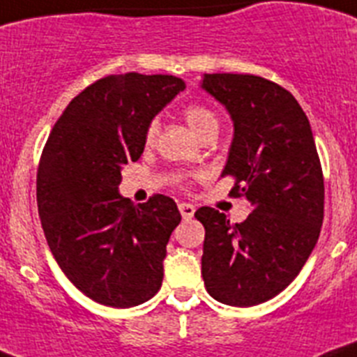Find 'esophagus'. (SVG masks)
Returning <instances> with one entry per match:
<instances>
[{"label": "esophagus", "mask_w": 357, "mask_h": 357, "mask_svg": "<svg viewBox=\"0 0 357 357\" xmlns=\"http://www.w3.org/2000/svg\"><path fill=\"white\" fill-rule=\"evenodd\" d=\"M179 211H181V217L185 218V220H190L192 217H194V213H195V208L192 206V204H186V202H181V204H179Z\"/></svg>", "instance_id": "1"}]
</instances>
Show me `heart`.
Listing matches in <instances>:
<instances>
[{
    "label": "heart",
    "mask_w": 357,
    "mask_h": 357,
    "mask_svg": "<svg viewBox=\"0 0 357 357\" xmlns=\"http://www.w3.org/2000/svg\"><path fill=\"white\" fill-rule=\"evenodd\" d=\"M183 119H185L186 126L190 128L199 139H202L208 133H217L218 131V117L211 108L204 105H190L183 110ZM158 135V121H151L144 133V144L147 147L153 146Z\"/></svg>",
    "instance_id": "obj_1"
}]
</instances>
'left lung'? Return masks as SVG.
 <instances>
[{"label": "left lung", "mask_w": 357, "mask_h": 357, "mask_svg": "<svg viewBox=\"0 0 357 357\" xmlns=\"http://www.w3.org/2000/svg\"><path fill=\"white\" fill-rule=\"evenodd\" d=\"M201 86L222 102L234 135L222 171L229 194L252 211L238 224L215 208L204 226L202 279L222 304L249 307L281 294L297 278L324 220V176L310 121L278 83L252 75H204Z\"/></svg>", "instance_id": "obj_1"}]
</instances>
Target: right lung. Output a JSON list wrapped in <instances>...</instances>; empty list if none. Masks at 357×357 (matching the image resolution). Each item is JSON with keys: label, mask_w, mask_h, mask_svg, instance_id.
<instances>
[{"label": "right lung", "mask_w": 357, "mask_h": 357, "mask_svg": "<svg viewBox=\"0 0 357 357\" xmlns=\"http://www.w3.org/2000/svg\"><path fill=\"white\" fill-rule=\"evenodd\" d=\"M185 89L169 75H112L79 92L50 133L37 171V206L63 274L92 301L133 307L162 287L181 222L171 197L135 206L119 194L123 165L144 153L155 115Z\"/></svg>", "instance_id": "right-lung-1"}]
</instances>
